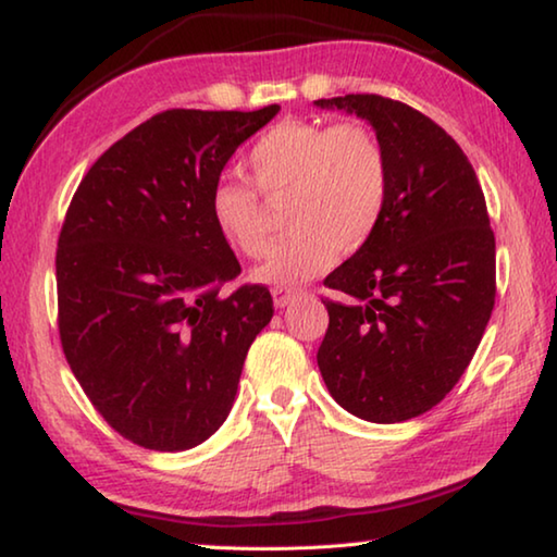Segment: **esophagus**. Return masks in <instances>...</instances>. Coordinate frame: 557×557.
<instances>
[{
	"label": "esophagus",
	"instance_id": "obj_1",
	"mask_svg": "<svg viewBox=\"0 0 557 557\" xmlns=\"http://www.w3.org/2000/svg\"><path fill=\"white\" fill-rule=\"evenodd\" d=\"M301 299V292H289V289H272V301H275L277 309L289 307L292 301Z\"/></svg>",
	"mask_w": 557,
	"mask_h": 557
}]
</instances>
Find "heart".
Here are the masks:
<instances>
[{"mask_svg":"<svg viewBox=\"0 0 557 557\" xmlns=\"http://www.w3.org/2000/svg\"><path fill=\"white\" fill-rule=\"evenodd\" d=\"M245 164L258 189L238 178H219L209 196L213 228L245 258L270 245L268 200L289 206V240L252 270V280L275 289H297L334 268L338 252L369 243L388 201V159L361 122L285 120L250 147ZM267 196L264 202L257 194Z\"/></svg>","mask_w":557,"mask_h":557,"instance_id":"1","label":"heart"}]
</instances>
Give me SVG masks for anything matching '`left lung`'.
<instances>
[{
  "label": "left lung",
  "mask_w": 557,
  "mask_h": 557,
  "mask_svg": "<svg viewBox=\"0 0 557 557\" xmlns=\"http://www.w3.org/2000/svg\"><path fill=\"white\" fill-rule=\"evenodd\" d=\"M369 122L388 159L379 228L324 280L329 329L317 363L356 418L403 422L467 371L496 297V240L467 154L437 122L381 96L314 100Z\"/></svg>",
  "instance_id": "1"
}]
</instances>
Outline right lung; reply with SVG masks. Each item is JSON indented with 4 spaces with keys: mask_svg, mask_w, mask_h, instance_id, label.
<instances>
[{
    "mask_svg": "<svg viewBox=\"0 0 557 557\" xmlns=\"http://www.w3.org/2000/svg\"><path fill=\"white\" fill-rule=\"evenodd\" d=\"M277 112H159L90 166L65 213L55 250L65 361L108 425L139 447L209 440L275 312L262 285L221 295L240 265L209 196Z\"/></svg>",
    "mask_w": 557,
    "mask_h": 557,
    "instance_id": "obj_1",
    "label": "right lung"
}]
</instances>
